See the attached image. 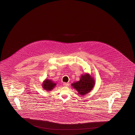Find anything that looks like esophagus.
I'll return each instance as SVG.
<instances>
[{
    "instance_id": "obj_1",
    "label": "esophagus",
    "mask_w": 135,
    "mask_h": 135,
    "mask_svg": "<svg viewBox=\"0 0 135 135\" xmlns=\"http://www.w3.org/2000/svg\"><path fill=\"white\" fill-rule=\"evenodd\" d=\"M63 85H64V86H69V83H63Z\"/></svg>"
}]
</instances>
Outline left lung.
I'll list each match as a JSON object with an SVG mask.
<instances>
[{
  "label": "left lung",
  "instance_id": "1",
  "mask_svg": "<svg viewBox=\"0 0 135 135\" xmlns=\"http://www.w3.org/2000/svg\"><path fill=\"white\" fill-rule=\"evenodd\" d=\"M94 79L89 74L82 75L79 81L73 83L71 85L78 91L79 94L85 95L89 92L94 88L95 83Z\"/></svg>",
  "mask_w": 135,
  "mask_h": 135
}]
</instances>
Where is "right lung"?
<instances>
[{"label":"right lung","mask_w":135,"mask_h":135,"mask_svg":"<svg viewBox=\"0 0 135 135\" xmlns=\"http://www.w3.org/2000/svg\"><path fill=\"white\" fill-rule=\"evenodd\" d=\"M56 84L54 82L49 79H46L42 83V88L46 91H50L56 86Z\"/></svg>","instance_id":"obj_1"}]
</instances>
